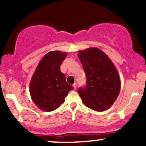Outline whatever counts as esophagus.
Segmentation results:
<instances>
[{"mask_svg": "<svg viewBox=\"0 0 146 146\" xmlns=\"http://www.w3.org/2000/svg\"><path fill=\"white\" fill-rule=\"evenodd\" d=\"M73 89H74V90L76 89V88H77V84H76V83L73 84Z\"/></svg>", "mask_w": 146, "mask_h": 146, "instance_id": "esophagus-1", "label": "esophagus"}]
</instances>
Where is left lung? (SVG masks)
Segmentation results:
<instances>
[{
    "instance_id": "left-lung-1",
    "label": "left lung",
    "mask_w": 146,
    "mask_h": 146,
    "mask_svg": "<svg viewBox=\"0 0 146 146\" xmlns=\"http://www.w3.org/2000/svg\"><path fill=\"white\" fill-rule=\"evenodd\" d=\"M78 56L87 79L86 86L78 90L84 104L98 112L108 110L121 90L117 68L109 57L97 47L78 51Z\"/></svg>"
}]
</instances>
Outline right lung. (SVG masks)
<instances>
[{"instance_id":"add662e5","label":"right lung","mask_w":146,"mask_h":146,"mask_svg":"<svg viewBox=\"0 0 146 146\" xmlns=\"http://www.w3.org/2000/svg\"><path fill=\"white\" fill-rule=\"evenodd\" d=\"M68 53L60 51L48 52L36 66L29 83L31 100L39 109L51 112L64 102L70 90L73 89L66 82L60 66Z\"/></svg>"}]
</instances>
